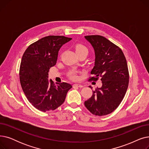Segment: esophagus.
Segmentation results:
<instances>
[{
    "label": "esophagus",
    "mask_w": 149,
    "mask_h": 149,
    "mask_svg": "<svg viewBox=\"0 0 149 149\" xmlns=\"http://www.w3.org/2000/svg\"><path fill=\"white\" fill-rule=\"evenodd\" d=\"M74 86H77L79 88H83V85L80 84H74Z\"/></svg>",
    "instance_id": "34e87169"
}]
</instances>
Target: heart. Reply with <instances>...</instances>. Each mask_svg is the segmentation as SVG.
Segmentation results:
<instances>
[{"label": "heart", "mask_w": 149, "mask_h": 149, "mask_svg": "<svg viewBox=\"0 0 149 149\" xmlns=\"http://www.w3.org/2000/svg\"><path fill=\"white\" fill-rule=\"evenodd\" d=\"M75 51L77 52V54H79V53H86L88 54V49L86 46H85L81 44H77L75 46ZM70 77L72 78L73 79H77V75L71 72L70 74Z\"/></svg>", "instance_id": "1"}]
</instances>
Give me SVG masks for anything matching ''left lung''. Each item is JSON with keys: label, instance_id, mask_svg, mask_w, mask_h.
<instances>
[{"label": "left lung", "instance_id": "1", "mask_svg": "<svg viewBox=\"0 0 149 149\" xmlns=\"http://www.w3.org/2000/svg\"><path fill=\"white\" fill-rule=\"evenodd\" d=\"M84 38L95 52L94 66L91 80L101 78L102 86L92 91V97L84 105L93 115L103 116L112 113L122 101L129 84V71L126 59L122 50L101 36H88ZM89 88H92L89 86Z\"/></svg>", "mask_w": 149, "mask_h": 149}]
</instances>
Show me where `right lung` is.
Masks as SVG:
<instances>
[{
  "instance_id": "obj_1",
  "label": "right lung",
  "mask_w": 149,
  "mask_h": 149,
  "mask_svg": "<svg viewBox=\"0 0 149 149\" xmlns=\"http://www.w3.org/2000/svg\"><path fill=\"white\" fill-rule=\"evenodd\" d=\"M65 36H49L28 46L23 55L19 71L23 92L34 107L42 112L61 106L72 86L67 83L55 85L48 79L49 69L56 65L61 47L71 40Z\"/></svg>"
}]
</instances>
